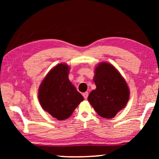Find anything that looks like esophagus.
Returning a JSON list of instances; mask_svg holds the SVG:
<instances>
[{
  "label": "esophagus",
  "mask_w": 159,
  "mask_h": 159,
  "mask_svg": "<svg viewBox=\"0 0 159 159\" xmlns=\"http://www.w3.org/2000/svg\"><path fill=\"white\" fill-rule=\"evenodd\" d=\"M83 96L84 97V98L86 99L88 98V92H85L84 93H83Z\"/></svg>",
  "instance_id": "34e87169"
}]
</instances>
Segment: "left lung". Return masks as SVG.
I'll list each match as a JSON object with an SVG mask.
<instances>
[{
  "label": "left lung",
  "instance_id": "1",
  "mask_svg": "<svg viewBox=\"0 0 159 159\" xmlns=\"http://www.w3.org/2000/svg\"><path fill=\"white\" fill-rule=\"evenodd\" d=\"M96 89L88 98L90 104L104 118H112L127 104L130 90L119 71L111 64L101 62L95 69Z\"/></svg>",
  "mask_w": 159,
  "mask_h": 159
}]
</instances>
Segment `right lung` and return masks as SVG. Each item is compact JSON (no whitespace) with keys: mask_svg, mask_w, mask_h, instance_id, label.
I'll return each mask as SVG.
<instances>
[{"mask_svg":"<svg viewBox=\"0 0 159 159\" xmlns=\"http://www.w3.org/2000/svg\"><path fill=\"white\" fill-rule=\"evenodd\" d=\"M69 66L59 64L48 72L39 88L42 108L57 120H63L73 114L83 97L69 79Z\"/></svg>","mask_w":159,"mask_h":159,"instance_id":"obj_1","label":"right lung"}]
</instances>
